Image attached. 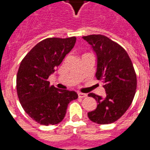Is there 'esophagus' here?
<instances>
[{"mask_svg": "<svg viewBox=\"0 0 150 150\" xmlns=\"http://www.w3.org/2000/svg\"><path fill=\"white\" fill-rule=\"evenodd\" d=\"M78 96L79 98H84L87 96V94H85V93H82V92H78Z\"/></svg>", "mask_w": 150, "mask_h": 150, "instance_id": "obj_1", "label": "esophagus"}]
</instances>
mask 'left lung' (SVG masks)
<instances>
[{
	"instance_id": "obj_1",
	"label": "left lung",
	"mask_w": 150,
	"mask_h": 150,
	"mask_svg": "<svg viewBox=\"0 0 150 150\" xmlns=\"http://www.w3.org/2000/svg\"><path fill=\"white\" fill-rule=\"evenodd\" d=\"M97 56L96 77L103 80L105 97L88 94L97 102L94 111L88 113L91 121L107 125L120 119L128 110L137 89V75L128 53L122 46L104 35L83 36Z\"/></svg>"
}]
</instances>
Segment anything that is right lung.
Masks as SVG:
<instances>
[{
    "label": "right lung",
    "mask_w": 150,
    "mask_h": 150,
    "mask_svg": "<svg viewBox=\"0 0 150 150\" xmlns=\"http://www.w3.org/2000/svg\"><path fill=\"white\" fill-rule=\"evenodd\" d=\"M76 38H48L34 46L21 62L17 75V92L25 112L36 122H61L71 101L78 95L50 85L49 76L75 46Z\"/></svg>",
    "instance_id": "add662e5"
}]
</instances>
